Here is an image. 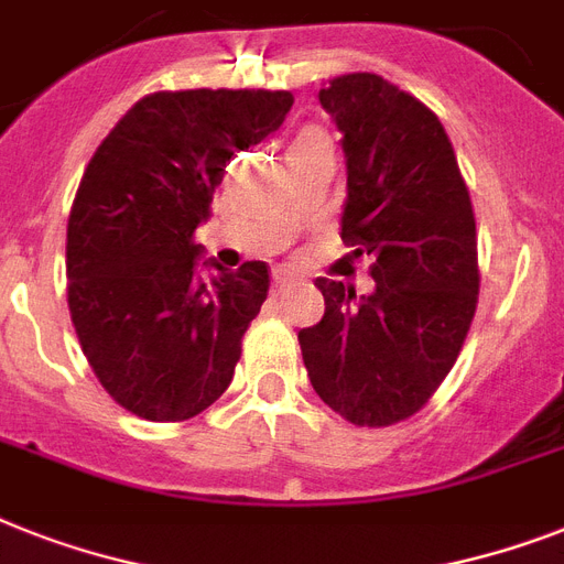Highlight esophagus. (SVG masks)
<instances>
[{
  "instance_id": "1",
  "label": "esophagus",
  "mask_w": 564,
  "mask_h": 564,
  "mask_svg": "<svg viewBox=\"0 0 564 564\" xmlns=\"http://www.w3.org/2000/svg\"><path fill=\"white\" fill-rule=\"evenodd\" d=\"M290 283H295V274L286 272V269H278V272L272 274L274 290H283V286H290Z\"/></svg>"
}]
</instances>
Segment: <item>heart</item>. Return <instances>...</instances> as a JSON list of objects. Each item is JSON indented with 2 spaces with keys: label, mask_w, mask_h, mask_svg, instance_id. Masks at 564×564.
Wrapping results in <instances>:
<instances>
[{
  "label": "heart",
  "mask_w": 564,
  "mask_h": 564,
  "mask_svg": "<svg viewBox=\"0 0 564 564\" xmlns=\"http://www.w3.org/2000/svg\"><path fill=\"white\" fill-rule=\"evenodd\" d=\"M318 139H327V135H324L322 130H313V127H310V130L297 132L295 141H292V148H297V144H306V141H318Z\"/></svg>",
  "instance_id": "1"
}]
</instances>
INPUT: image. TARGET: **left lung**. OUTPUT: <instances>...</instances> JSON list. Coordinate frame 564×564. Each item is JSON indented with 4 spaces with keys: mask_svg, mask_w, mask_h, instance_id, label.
<instances>
[{
    "mask_svg": "<svg viewBox=\"0 0 564 564\" xmlns=\"http://www.w3.org/2000/svg\"><path fill=\"white\" fill-rule=\"evenodd\" d=\"M341 130V240L370 254V295L318 278L324 318L297 333L306 377L354 425L400 423L455 365L478 304V240L443 123L386 77L356 72L318 91Z\"/></svg>",
    "mask_w": 564,
    "mask_h": 564,
    "instance_id": "8db88e82",
    "label": "left lung"
}]
</instances>
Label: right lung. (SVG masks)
<instances>
[{
  "label": "right lung",
  "instance_id": "1",
  "mask_svg": "<svg viewBox=\"0 0 564 564\" xmlns=\"http://www.w3.org/2000/svg\"><path fill=\"white\" fill-rule=\"evenodd\" d=\"M292 100L267 89L155 91L91 155L68 214V313L104 391L135 416L178 423L231 386L269 269L199 263L194 235L231 155L278 130Z\"/></svg>",
  "mask_w": 564,
  "mask_h": 564
}]
</instances>
